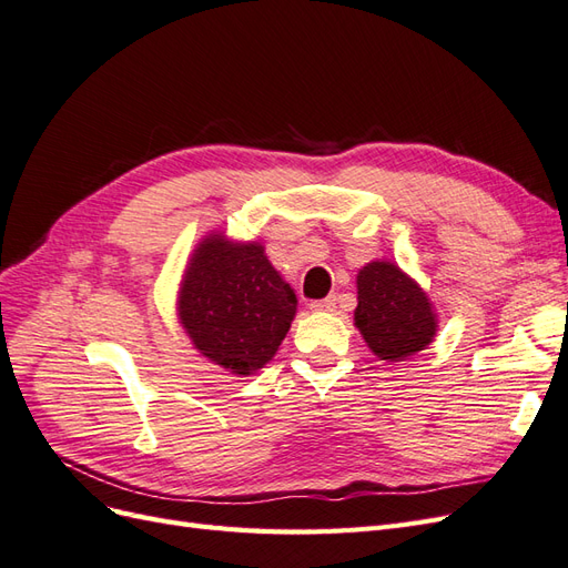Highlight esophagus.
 Returning a JSON list of instances; mask_svg holds the SVG:
<instances>
[{
	"mask_svg": "<svg viewBox=\"0 0 568 568\" xmlns=\"http://www.w3.org/2000/svg\"><path fill=\"white\" fill-rule=\"evenodd\" d=\"M334 307H336V296H326L322 301L311 303V311H317V313H332Z\"/></svg>",
	"mask_w": 568,
	"mask_h": 568,
	"instance_id": "esophagus-1",
	"label": "esophagus"
}]
</instances>
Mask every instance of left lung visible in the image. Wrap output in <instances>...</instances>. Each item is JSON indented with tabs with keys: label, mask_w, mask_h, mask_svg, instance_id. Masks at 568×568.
Wrapping results in <instances>:
<instances>
[{
	"label": "left lung",
	"mask_w": 568,
	"mask_h": 568,
	"mask_svg": "<svg viewBox=\"0 0 568 568\" xmlns=\"http://www.w3.org/2000/svg\"><path fill=\"white\" fill-rule=\"evenodd\" d=\"M355 324L372 353L388 363L424 351L436 334V315L426 294L390 263L359 270Z\"/></svg>",
	"instance_id": "obj_1"
}]
</instances>
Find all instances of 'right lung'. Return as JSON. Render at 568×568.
<instances>
[{"mask_svg":"<svg viewBox=\"0 0 568 568\" xmlns=\"http://www.w3.org/2000/svg\"><path fill=\"white\" fill-rule=\"evenodd\" d=\"M296 315V294L261 244L211 236L196 248L180 291V320L213 363L251 374L270 363Z\"/></svg>","mask_w":568,"mask_h":568,"instance_id":"1","label":"right lung"}]
</instances>
